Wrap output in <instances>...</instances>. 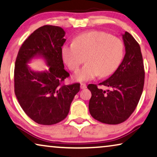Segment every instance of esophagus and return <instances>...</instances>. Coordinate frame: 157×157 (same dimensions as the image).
I'll return each instance as SVG.
<instances>
[{
  "label": "esophagus",
  "mask_w": 157,
  "mask_h": 157,
  "mask_svg": "<svg viewBox=\"0 0 157 157\" xmlns=\"http://www.w3.org/2000/svg\"><path fill=\"white\" fill-rule=\"evenodd\" d=\"M81 89H86V83H81Z\"/></svg>",
  "instance_id": "1"
}]
</instances>
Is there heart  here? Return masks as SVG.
Masks as SVG:
<instances>
[{
    "label": "heart",
    "instance_id": "1",
    "mask_svg": "<svg viewBox=\"0 0 157 157\" xmlns=\"http://www.w3.org/2000/svg\"><path fill=\"white\" fill-rule=\"evenodd\" d=\"M61 56L71 71L78 69L85 57L86 63L73 78L77 81H88L100 75L110 76L116 71L123 59L124 44L105 32L91 31L77 36L74 43L64 45Z\"/></svg>",
    "mask_w": 157,
    "mask_h": 157
}]
</instances>
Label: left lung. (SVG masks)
Wrapping results in <instances>:
<instances>
[{"label": "left lung", "mask_w": 157, "mask_h": 157, "mask_svg": "<svg viewBox=\"0 0 157 157\" xmlns=\"http://www.w3.org/2000/svg\"><path fill=\"white\" fill-rule=\"evenodd\" d=\"M125 55L116 71L100 83L110 89L87 88L91 92L89 112L92 117L107 124L125 121L132 115L140 99L144 84V69L141 48L128 32L121 34Z\"/></svg>", "instance_id": "obj_1"}]
</instances>
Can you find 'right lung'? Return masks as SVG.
Masks as SVG:
<instances>
[{
	"mask_svg": "<svg viewBox=\"0 0 157 157\" xmlns=\"http://www.w3.org/2000/svg\"><path fill=\"white\" fill-rule=\"evenodd\" d=\"M65 34L59 26L38 28L23 42L15 63V94L19 104L32 120L43 125L65 119L80 90V83L61 84L69 76L61 56ZM38 58L44 60L48 70L39 72L29 67L28 63Z\"/></svg>",
	"mask_w": 157,
	"mask_h": 157,
	"instance_id": "add662e5",
	"label": "right lung"
}]
</instances>
